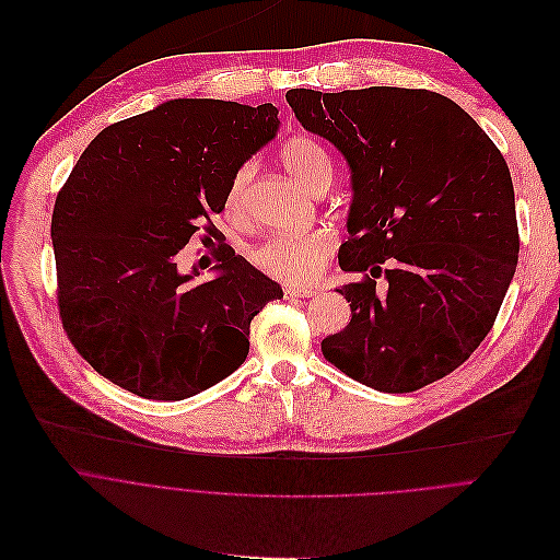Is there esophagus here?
Masks as SVG:
<instances>
[{"label":"esophagus","instance_id":"obj_1","mask_svg":"<svg viewBox=\"0 0 560 560\" xmlns=\"http://www.w3.org/2000/svg\"><path fill=\"white\" fill-rule=\"evenodd\" d=\"M317 291H313V289H284V298L287 300H295V298H311V295H315Z\"/></svg>","mask_w":560,"mask_h":560}]
</instances>
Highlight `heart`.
Instances as JSON below:
<instances>
[{
    "label": "heart",
    "instance_id": "heart-1",
    "mask_svg": "<svg viewBox=\"0 0 560 560\" xmlns=\"http://www.w3.org/2000/svg\"><path fill=\"white\" fill-rule=\"evenodd\" d=\"M280 161L284 170L308 191H315L322 183L332 180V165L328 154L308 137L289 139L280 150ZM252 176L254 167L249 163L234 172L225 198L228 211L232 215L245 213ZM332 249L335 234L326 228H319L304 234H280L269 238L254 252V262L265 276L287 287H304L322 273Z\"/></svg>",
    "mask_w": 560,
    "mask_h": 560
}]
</instances>
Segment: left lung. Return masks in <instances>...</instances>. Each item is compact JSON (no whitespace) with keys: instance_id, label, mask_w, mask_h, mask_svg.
Wrapping results in <instances>:
<instances>
[{"instance_id":"8db88e82","label":"left lung","mask_w":560,"mask_h":560,"mask_svg":"<svg viewBox=\"0 0 560 560\" xmlns=\"http://www.w3.org/2000/svg\"><path fill=\"white\" fill-rule=\"evenodd\" d=\"M287 101L351 167V238L338 260L362 278L338 289L351 322L322 340L324 360L380 393L451 375L492 330L518 262L503 154L430 90L293 88Z\"/></svg>"}]
</instances>
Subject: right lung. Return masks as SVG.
<instances>
[{
  "instance_id": "1",
  "label": "right lung",
  "mask_w": 560,
  "mask_h": 560,
  "mask_svg": "<svg viewBox=\"0 0 560 560\" xmlns=\"http://www.w3.org/2000/svg\"><path fill=\"white\" fill-rule=\"evenodd\" d=\"M278 124L273 103L174 98L107 126L79 156L50 234L63 330L98 375L178 401L247 360L252 319L282 289L236 256L211 215ZM194 235L219 243V276L200 285L177 271Z\"/></svg>"
}]
</instances>
